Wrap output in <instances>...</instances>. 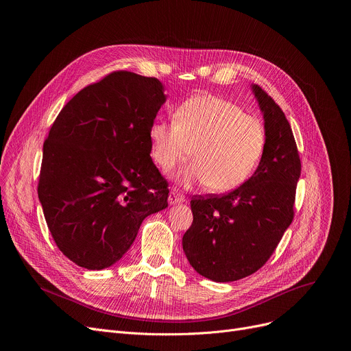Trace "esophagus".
<instances>
[{
    "label": "esophagus",
    "mask_w": 351,
    "mask_h": 351,
    "mask_svg": "<svg viewBox=\"0 0 351 351\" xmlns=\"http://www.w3.org/2000/svg\"><path fill=\"white\" fill-rule=\"evenodd\" d=\"M168 202H169V204L171 206H175V204H180V203H183L184 202V197L180 194V193H178V191H171L169 193V198H168Z\"/></svg>",
    "instance_id": "34e87169"
}]
</instances>
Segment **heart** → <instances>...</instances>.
I'll return each instance as SVG.
<instances>
[{
    "instance_id": "heart-1",
    "label": "heart",
    "mask_w": 351,
    "mask_h": 351,
    "mask_svg": "<svg viewBox=\"0 0 351 351\" xmlns=\"http://www.w3.org/2000/svg\"><path fill=\"white\" fill-rule=\"evenodd\" d=\"M148 137L152 157L162 171H172L191 154L195 162L179 172L176 180L182 186L208 184L217 193L241 186L265 148L261 121L217 95L189 98L176 110L175 122L156 119Z\"/></svg>"
}]
</instances>
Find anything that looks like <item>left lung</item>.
Instances as JSON below:
<instances>
[{"label":"left lung","mask_w":351,"mask_h":351,"mask_svg":"<svg viewBox=\"0 0 351 351\" xmlns=\"http://www.w3.org/2000/svg\"><path fill=\"white\" fill-rule=\"evenodd\" d=\"M252 90L264 118L261 161L233 191L193 198V223L182 239L190 265L214 282H233L258 271L294 214L302 164L290 123L260 86L252 84Z\"/></svg>","instance_id":"obj_1"}]
</instances>
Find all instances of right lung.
I'll return each instance as SVG.
<instances>
[{
  "mask_svg": "<svg viewBox=\"0 0 351 351\" xmlns=\"http://www.w3.org/2000/svg\"><path fill=\"white\" fill-rule=\"evenodd\" d=\"M164 90L156 77L114 72L80 90L49 129L38 199L58 248L82 268L114 265L144 218L168 207L148 137Z\"/></svg>",
  "mask_w": 351,
  "mask_h": 351,
  "instance_id": "obj_1",
  "label": "right lung"
}]
</instances>
